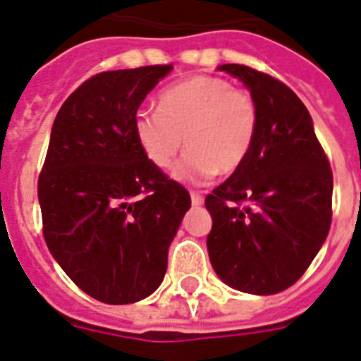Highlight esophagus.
Wrapping results in <instances>:
<instances>
[{
	"instance_id": "34e87169",
	"label": "esophagus",
	"mask_w": 361,
	"mask_h": 361,
	"mask_svg": "<svg viewBox=\"0 0 361 361\" xmlns=\"http://www.w3.org/2000/svg\"><path fill=\"white\" fill-rule=\"evenodd\" d=\"M191 204H193V207H201V204H202L201 195L195 193V191H191Z\"/></svg>"
}]
</instances>
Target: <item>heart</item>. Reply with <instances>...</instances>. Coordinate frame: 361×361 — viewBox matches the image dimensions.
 I'll return each mask as SVG.
<instances>
[{
    "mask_svg": "<svg viewBox=\"0 0 361 361\" xmlns=\"http://www.w3.org/2000/svg\"><path fill=\"white\" fill-rule=\"evenodd\" d=\"M157 106L159 113L140 111L133 118V137L153 166H172L181 137L188 153L176 180L231 176L245 164L258 132V106L248 92L218 76H193L160 92Z\"/></svg>",
    "mask_w": 361,
    "mask_h": 361,
    "instance_id": "b5f03b06",
    "label": "heart"
}]
</instances>
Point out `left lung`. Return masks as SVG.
Returning <instances> with one entry per match:
<instances>
[{"label": "left lung", "mask_w": 361, "mask_h": 361, "mask_svg": "<svg viewBox=\"0 0 361 361\" xmlns=\"http://www.w3.org/2000/svg\"><path fill=\"white\" fill-rule=\"evenodd\" d=\"M247 85L258 132L245 164L208 195L210 264L231 289L276 295L308 269L331 228L333 173L308 109L279 80L220 65Z\"/></svg>", "instance_id": "8db88e82"}]
</instances>
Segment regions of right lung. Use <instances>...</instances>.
Here are the masks:
<instances>
[{
  "instance_id": "obj_1",
  "label": "right lung",
  "mask_w": 361,
  "mask_h": 361,
  "mask_svg": "<svg viewBox=\"0 0 361 361\" xmlns=\"http://www.w3.org/2000/svg\"><path fill=\"white\" fill-rule=\"evenodd\" d=\"M172 65L85 80L53 122L38 180L49 252L85 295L132 304L159 289L188 189L141 153L133 118Z\"/></svg>"
}]
</instances>
